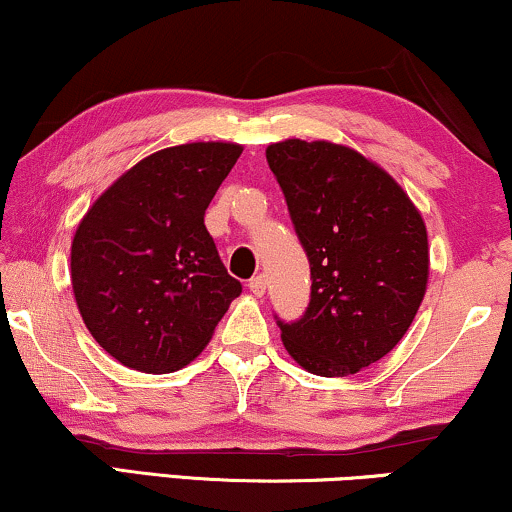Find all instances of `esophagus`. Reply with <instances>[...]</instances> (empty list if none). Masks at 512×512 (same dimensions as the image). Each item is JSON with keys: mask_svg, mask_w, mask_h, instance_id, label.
<instances>
[{"mask_svg": "<svg viewBox=\"0 0 512 512\" xmlns=\"http://www.w3.org/2000/svg\"><path fill=\"white\" fill-rule=\"evenodd\" d=\"M265 289H268V279H265V275H256L249 279V291L254 293V296H263Z\"/></svg>", "mask_w": 512, "mask_h": 512, "instance_id": "34e87169", "label": "esophagus"}]
</instances>
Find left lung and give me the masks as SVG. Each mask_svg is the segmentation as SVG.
<instances>
[{"label":"left lung","mask_w":512,"mask_h":512,"mask_svg":"<svg viewBox=\"0 0 512 512\" xmlns=\"http://www.w3.org/2000/svg\"><path fill=\"white\" fill-rule=\"evenodd\" d=\"M265 158L312 279L303 317H275L286 352L314 375L359 373L398 345L422 305V216L382 167L347 146L286 139Z\"/></svg>","instance_id":"left-lung-1"}]
</instances>
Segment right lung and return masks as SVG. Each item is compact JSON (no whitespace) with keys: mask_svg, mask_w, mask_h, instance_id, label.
I'll list each match as a JSON object with an SVG mask.
<instances>
[{"mask_svg":"<svg viewBox=\"0 0 512 512\" xmlns=\"http://www.w3.org/2000/svg\"><path fill=\"white\" fill-rule=\"evenodd\" d=\"M240 153L226 142L153 153L114 181L76 228V305L90 335L123 366L153 375L186 366L242 293L205 228V209Z\"/></svg>","mask_w":512,"mask_h":512,"instance_id":"right-lung-1","label":"right lung"}]
</instances>
